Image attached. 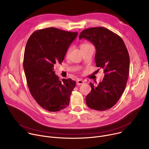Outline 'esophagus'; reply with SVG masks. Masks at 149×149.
<instances>
[{"label": "esophagus", "instance_id": "obj_1", "mask_svg": "<svg viewBox=\"0 0 149 149\" xmlns=\"http://www.w3.org/2000/svg\"><path fill=\"white\" fill-rule=\"evenodd\" d=\"M84 83V81H82V80H81V79H78V80H77V85H82V84H83Z\"/></svg>", "mask_w": 149, "mask_h": 149}]
</instances>
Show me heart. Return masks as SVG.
I'll return each mask as SVG.
<instances>
[{
    "instance_id": "obj_1",
    "label": "heart",
    "mask_w": 149,
    "mask_h": 149,
    "mask_svg": "<svg viewBox=\"0 0 149 149\" xmlns=\"http://www.w3.org/2000/svg\"><path fill=\"white\" fill-rule=\"evenodd\" d=\"M90 45V44H88V43H87V42H84V43H82V44L80 45V48L82 49V48H84V47H87V46H88V45ZM70 50H71V48H70L67 50V55H68V54H69Z\"/></svg>"
}]
</instances>
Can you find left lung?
I'll use <instances>...</instances> for the list:
<instances>
[{"mask_svg":"<svg viewBox=\"0 0 149 149\" xmlns=\"http://www.w3.org/2000/svg\"><path fill=\"white\" fill-rule=\"evenodd\" d=\"M79 38H85L96 48V66L104 70V77L97 86L90 82L91 92L86 96L88 107L98 111L111 109L123 93L128 79L130 57L122 38L103 27L82 31Z\"/></svg>","mask_w":149,"mask_h":149,"instance_id":"obj_1","label":"left lung"}]
</instances>
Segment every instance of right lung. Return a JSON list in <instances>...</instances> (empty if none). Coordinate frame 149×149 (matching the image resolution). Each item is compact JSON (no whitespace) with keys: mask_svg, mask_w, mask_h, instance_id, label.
Returning <instances> with one entry per match:
<instances>
[{"mask_svg":"<svg viewBox=\"0 0 149 149\" xmlns=\"http://www.w3.org/2000/svg\"><path fill=\"white\" fill-rule=\"evenodd\" d=\"M77 32L48 28L35 31L26 45L24 68L29 91L43 109L51 112L64 109L69 105L76 82L55 75L54 67L61 64Z\"/></svg>","mask_w":149,"mask_h":149,"instance_id":"1","label":"right lung"}]
</instances>
